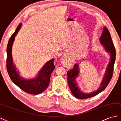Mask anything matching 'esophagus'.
I'll return each mask as SVG.
<instances>
[{
  "instance_id": "esophagus-1",
  "label": "esophagus",
  "mask_w": 121,
  "mask_h": 121,
  "mask_svg": "<svg viewBox=\"0 0 121 121\" xmlns=\"http://www.w3.org/2000/svg\"><path fill=\"white\" fill-rule=\"evenodd\" d=\"M61 63L64 66H65V67L67 66L68 65V61L67 59H66V58H62Z\"/></svg>"
}]
</instances>
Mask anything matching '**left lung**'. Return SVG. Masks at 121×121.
Returning a JSON list of instances; mask_svg holds the SVG:
<instances>
[{"instance_id":"obj_1","label":"left lung","mask_w":121,"mask_h":121,"mask_svg":"<svg viewBox=\"0 0 121 121\" xmlns=\"http://www.w3.org/2000/svg\"><path fill=\"white\" fill-rule=\"evenodd\" d=\"M101 44L104 46V47L106 52L110 54V61L108 65L106 73L104 74L103 81L100 84V87L96 91L90 93H84L80 91L77 86L76 81V78L79 75V66L75 64L73 69L67 72V80L70 89L73 95L76 98L79 99H85L89 97L95 96L103 91L108 85L111 81L114 66L116 59V50L114 44L112 41L110 33L106 27H104L102 36L99 39Z\"/></svg>"}]
</instances>
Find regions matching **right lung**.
I'll list each match as a JSON object with an SVG mask.
<instances>
[{"label": "right lung", "mask_w": 121, "mask_h": 121, "mask_svg": "<svg viewBox=\"0 0 121 121\" xmlns=\"http://www.w3.org/2000/svg\"><path fill=\"white\" fill-rule=\"evenodd\" d=\"M21 26L22 24H20L10 38L7 46V70L11 80L22 91L29 94L38 95L43 92L49 86L51 75L55 68L53 62L54 59L50 60L47 62L40 70L37 76L35 78L26 79L19 76L15 65L13 63L11 52L15 37Z\"/></svg>", "instance_id": "1"}]
</instances>
